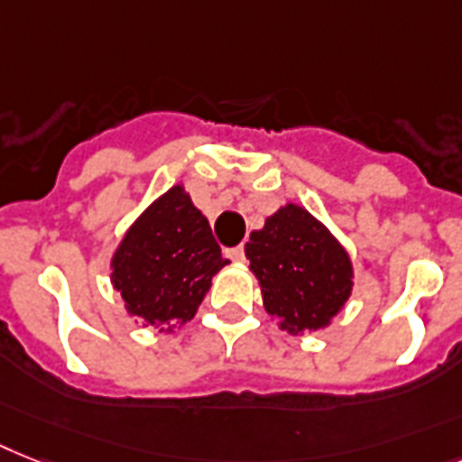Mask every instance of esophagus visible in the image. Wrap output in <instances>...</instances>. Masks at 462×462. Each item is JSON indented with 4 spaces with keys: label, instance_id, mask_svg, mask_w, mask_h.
<instances>
[{
    "label": "esophagus",
    "instance_id": "esophagus-1",
    "mask_svg": "<svg viewBox=\"0 0 462 462\" xmlns=\"http://www.w3.org/2000/svg\"><path fill=\"white\" fill-rule=\"evenodd\" d=\"M225 256L232 258V261H244V246H232V249H225Z\"/></svg>",
    "mask_w": 462,
    "mask_h": 462
}]
</instances>
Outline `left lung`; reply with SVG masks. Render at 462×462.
Wrapping results in <instances>:
<instances>
[{"instance_id":"1","label":"left lung","mask_w":462,"mask_h":462,"mask_svg":"<svg viewBox=\"0 0 462 462\" xmlns=\"http://www.w3.org/2000/svg\"><path fill=\"white\" fill-rule=\"evenodd\" d=\"M265 310L280 329L325 328L351 294V261L328 227L301 206H284L244 246Z\"/></svg>"}]
</instances>
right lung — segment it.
<instances>
[{"instance_id":"1","label":"right lung","mask_w":462,"mask_h":462,"mask_svg":"<svg viewBox=\"0 0 462 462\" xmlns=\"http://www.w3.org/2000/svg\"><path fill=\"white\" fill-rule=\"evenodd\" d=\"M227 258L182 187L168 189L127 230L111 261V282L125 309L156 328L194 318L211 277Z\"/></svg>"}]
</instances>
